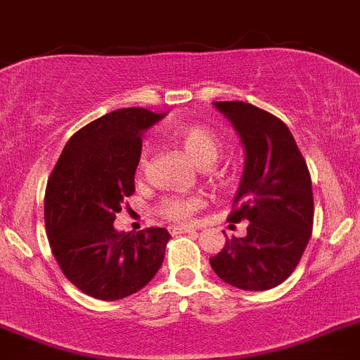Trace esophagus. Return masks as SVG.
Returning a JSON list of instances; mask_svg holds the SVG:
<instances>
[{
	"instance_id": "34e87169",
	"label": "esophagus",
	"mask_w": 360,
	"mask_h": 360,
	"mask_svg": "<svg viewBox=\"0 0 360 360\" xmlns=\"http://www.w3.org/2000/svg\"><path fill=\"white\" fill-rule=\"evenodd\" d=\"M197 229L192 226H170V233L172 235H179V233H195Z\"/></svg>"
}]
</instances>
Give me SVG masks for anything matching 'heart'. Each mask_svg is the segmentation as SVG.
Here are the masks:
<instances>
[{
	"label": "heart",
	"mask_w": 360,
	"mask_h": 360,
	"mask_svg": "<svg viewBox=\"0 0 360 360\" xmlns=\"http://www.w3.org/2000/svg\"><path fill=\"white\" fill-rule=\"evenodd\" d=\"M174 140L199 167H210L212 163H215L220 148H222V141L217 132H213L206 125H181L174 131ZM145 170H147V152H141L140 160H138V174L143 176ZM202 206L204 199L199 195H165L158 204V212L176 222H186Z\"/></svg>",
	"instance_id": "heart-1"
}]
</instances>
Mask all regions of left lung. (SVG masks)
<instances>
[{"label":"left lung","mask_w":360,"mask_h":360,"mask_svg":"<svg viewBox=\"0 0 360 360\" xmlns=\"http://www.w3.org/2000/svg\"><path fill=\"white\" fill-rule=\"evenodd\" d=\"M240 136L245 165L229 222H248L210 258L217 276L244 290L273 289L292 274L312 235V181L289 127L248 102H213Z\"/></svg>","instance_id":"1"}]
</instances>
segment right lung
Wrapping results in <instances>:
<instances>
[{"instance_id": "1", "label": "right lung", "mask_w": 360, "mask_h": 360, "mask_svg": "<svg viewBox=\"0 0 360 360\" xmlns=\"http://www.w3.org/2000/svg\"><path fill=\"white\" fill-rule=\"evenodd\" d=\"M165 115L118 109L71 136L48 177L44 224L64 276L87 296L127 297L156 276L170 235L165 228L118 233L112 226L134 193L141 134Z\"/></svg>"}]
</instances>
